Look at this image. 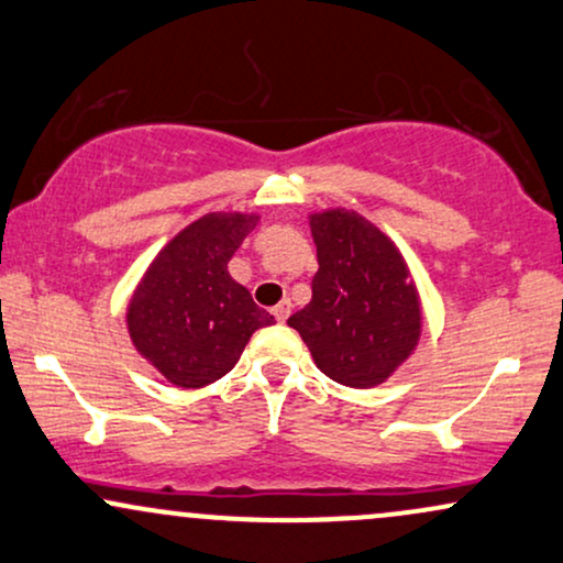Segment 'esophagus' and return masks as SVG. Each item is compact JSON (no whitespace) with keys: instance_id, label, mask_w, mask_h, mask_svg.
I'll list each match as a JSON object with an SVG mask.
<instances>
[{"instance_id":"obj_1","label":"esophagus","mask_w":563,"mask_h":563,"mask_svg":"<svg viewBox=\"0 0 563 563\" xmlns=\"http://www.w3.org/2000/svg\"><path fill=\"white\" fill-rule=\"evenodd\" d=\"M273 314H275L277 322H286L288 314H290V301H280V303H277V307L273 309Z\"/></svg>"}]
</instances>
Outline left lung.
Segmentation results:
<instances>
[{
    "label": "left lung",
    "mask_w": 563,
    "mask_h": 563,
    "mask_svg": "<svg viewBox=\"0 0 563 563\" xmlns=\"http://www.w3.org/2000/svg\"><path fill=\"white\" fill-rule=\"evenodd\" d=\"M317 269L311 301L288 324L299 330L330 380L372 388L411 354L422 311L406 262L362 214L346 209L311 214Z\"/></svg>",
    "instance_id": "left-lung-1"
}]
</instances>
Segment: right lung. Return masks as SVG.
<instances>
[{
    "mask_svg": "<svg viewBox=\"0 0 563 563\" xmlns=\"http://www.w3.org/2000/svg\"><path fill=\"white\" fill-rule=\"evenodd\" d=\"M254 214L212 212L162 249L128 307V333L178 388H205L235 367L254 330L275 322L228 273Z\"/></svg>",
    "mask_w": 563,
    "mask_h": 563,
    "instance_id": "1",
    "label": "right lung"
}]
</instances>
